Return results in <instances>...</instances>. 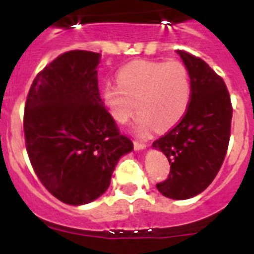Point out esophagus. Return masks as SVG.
I'll use <instances>...</instances> for the list:
<instances>
[{
	"label": "esophagus",
	"instance_id": "1",
	"mask_svg": "<svg viewBox=\"0 0 254 254\" xmlns=\"http://www.w3.org/2000/svg\"><path fill=\"white\" fill-rule=\"evenodd\" d=\"M133 147H134V150H136V151H138V150L146 149L147 145H146V143L138 142V141H133Z\"/></svg>",
	"mask_w": 254,
	"mask_h": 254
}]
</instances>
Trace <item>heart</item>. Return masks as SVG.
<instances>
[{
  "label": "heart",
  "mask_w": 254,
  "mask_h": 254,
  "mask_svg": "<svg viewBox=\"0 0 254 254\" xmlns=\"http://www.w3.org/2000/svg\"><path fill=\"white\" fill-rule=\"evenodd\" d=\"M117 82L103 86V102L120 125H125L137 108L134 131L140 136H147L155 127L172 128L188 109L190 77L179 61H133L118 71Z\"/></svg>",
  "instance_id": "heart-1"
}]
</instances>
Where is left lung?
Returning <instances> with one entry per match:
<instances>
[{"label": "left lung", "instance_id": "left-lung-1", "mask_svg": "<svg viewBox=\"0 0 254 254\" xmlns=\"http://www.w3.org/2000/svg\"><path fill=\"white\" fill-rule=\"evenodd\" d=\"M190 77V100L181 122L152 143L168 158L170 174L156 188L172 199L206 190L225 159L233 108L224 80L205 61L177 51Z\"/></svg>", "mask_w": 254, "mask_h": 254}]
</instances>
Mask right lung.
Masks as SVG:
<instances>
[{
	"label": "right lung",
	"mask_w": 254,
	"mask_h": 254,
	"mask_svg": "<svg viewBox=\"0 0 254 254\" xmlns=\"http://www.w3.org/2000/svg\"><path fill=\"white\" fill-rule=\"evenodd\" d=\"M99 62L100 53L66 52L38 73L26 98L30 163L44 187L67 205L99 198L118 160L133 150L102 102Z\"/></svg>",
	"instance_id": "1"
}]
</instances>
